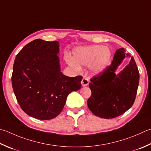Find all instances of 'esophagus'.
Returning <instances> with one entry per match:
<instances>
[{
  "label": "esophagus",
  "mask_w": 151,
  "mask_h": 151,
  "mask_svg": "<svg viewBox=\"0 0 151 151\" xmlns=\"http://www.w3.org/2000/svg\"><path fill=\"white\" fill-rule=\"evenodd\" d=\"M89 84V80L86 78H83L81 81V84L82 86H86Z\"/></svg>",
  "instance_id": "1"
}]
</instances>
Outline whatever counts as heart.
I'll list each match as a JSON object with an SVG mask.
<instances>
[{"instance_id": "b5f03b06", "label": "heart", "mask_w": 151, "mask_h": 151, "mask_svg": "<svg viewBox=\"0 0 151 151\" xmlns=\"http://www.w3.org/2000/svg\"><path fill=\"white\" fill-rule=\"evenodd\" d=\"M111 57V51L104 46L92 45L75 49L73 59L67 57L66 60L68 65L77 71L81 70L80 66L90 65L91 71L99 73L105 69Z\"/></svg>"}]
</instances>
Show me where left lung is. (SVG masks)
Instances as JSON below:
<instances>
[{"label": "left lung", "instance_id": "left-lung-1", "mask_svg": "<svg viewBox=\"0 0 151 151\" xmlns=\"http://www.w3.org/2000/svg\"><path fill=\"white\" fill-rule=\"evenodd\" d=\"M124 52V48L117 50L110 65L90 79L91 95L87 104L96 116L105 119L119 116L135 101L139 73L134 58L131 57L129 63L120 73H114L126 57Z\"/></svg>", "mask_w": 151, "mask_h": 151}]
</instances>
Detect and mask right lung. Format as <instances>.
<instances>
[{"label":"right lung","mask_w":151,"mask_h":151,"mask_svg":"<svg viewBox=\"0 0 151 151\" xmlns=\"http://www.w3.org/2000/svg\"><path fill=\"white\" fill-rule=\"evenodd\" d=\"M58 41L36 39L25 45L15 59L12 84L22 110L35 119L55 118L68 95L81 88L82 76L69 77L60 70Z\"/></svg>","instance_id":"obj_1"}]
</instances>
